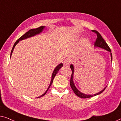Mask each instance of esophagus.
I'll use <instances>...</instances> for the list:
<instances>
[{
	"mask_svg": "<svg viewBox=\"0 0 121 121\" xmlns=\"http://www.w3.org/2000/svg\"><path fill=\"white\" fill-rule=\"evenodd\" d=\"M71 61L69 59H66L64 60V61L63 62V64H64L65 65H69V64L70 63Z\"/></svg>",
	"mask_w": 121,
	"mask_h": 121,
	"instance_id": "34e87169",
	"label": "esophagus"
}]
</instances>
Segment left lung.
<instances>
[{"mask_svg": "<svg viewBox=\"0 0 121 121\" xmlns=\"http://www.w3.org/2000/svg\"><path fill=\"white\" fill-rule=\"evenodd\" d=\"M92 32H93L95 33V34H96L97 35V38H96V39L95 43H94V46L95 47H100V48H104L106 49V50L109 51V52H111V49L109 47V46H108V44H107V43L105 42V41L104 40L103 38L102 37V36L100 34V33H99L98 31H96V30H92ZM111 59H112V53H111ZM70 68L72 69V75H71V78H70V86L72 87V90H73V91L75 94L78 96L80 97V98H82V99H86V98H90V97H93V96H95L96 95H99V94H101L102 92L104 91V90H105L106 87H105V89H104L102 91H101L100 92H98V93L96 94H94V95H86V94H82V92L79 91L77 89V87H75V85L74 84V82H73V74H74V67H73V65H72V64H71L70 65Z\"/></svg>", "mask_w": 121, "mask_h": 121, "instance_id": "obj_1", "label": "left lung"}]
</instances>
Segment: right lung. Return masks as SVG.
Here are the masks:
<instances>
[{
    "label": "right lung",
    "mask_w": 121,
    "mask_h": 121,
    "mask_svg": "<svg viewBox=\"0 0 121 121\" xmlns=\"http://www.w3.org/2000/svg\"><path fill=\"white\" fill-rule=\"evenodd\" d=\"M44 28V26H40V27H39L38 28H36V29H31V30H29V31H27V32H26L25 34L24 35H22V36H21V37H20L19 39H18L16 41L15 43L14 44V46H13V48H12V50H11V51L10 57H11V54H12L13 51V50H14V48L16 44H17V43L19 42V41L22 40V39H27V38L32 37V36H35V35H37V34H39V33H40L41 32H42V30H43V29ZM62 66H63V64H62V63H60V64H59V65H58L57 67L55 69H54V71H53V74H52V79H51V82L50 85H49L48 88L47 89V90H46V91L45 92H44V93L43 94V95L40 96H39V97H38L37 98H39V97H41L43 96L46 94V92H47L48 90L49 87H50L51 85H52V82H53V81L54 78L55 77V76H56V74H57L58 72V70H59V69H60V68L61 67H62Z\"/></svg>",
    "instance_id": "add662e5"
}]
</instances>
